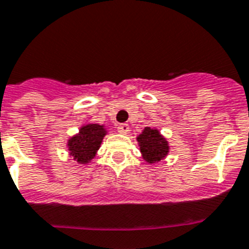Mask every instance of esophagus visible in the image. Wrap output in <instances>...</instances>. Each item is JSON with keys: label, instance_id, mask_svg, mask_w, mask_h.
Instances as JSON below:
<instances>
[{"label": "esophagus", "instance_id": "esophagus-1", "mask_svg": "<svg viewBox=\"0 0 249 249\" xmlns=\"http://www.w3.org/2000/svg\"><path fill=\"white\" fill-rule=\"evenodd\" d=\"M118 131L121 134H128L129 131V125L128 124H120L118 126Z\"/></svg>", "mask_w": 249, "mask_h": 249}]
</instances>
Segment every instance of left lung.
Returning <instances> with one entry per match:
<instances>
[{
    "label": "left lung",
    "mask_w": 249,
    "mask_h": 249,
    "mask_svg": "<svg viewBox=\"0 0 249 249\" xmlns=\"http://www.w3.org/2000/svg\"><path fill=\"white\" fill-rule=\"evenodd\" d=\"M142 156L148 163H156L168 154V143L157 129L145 128L137 138Z\"/></svg>",
    "instance_id": "left-lung-1"
}]
</instances>
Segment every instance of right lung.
<instances>
[{
	"label": "right lung",
	"mask_w": 249,
	"mask_h": 249,
	"mask_svg": "<svg viewBox=\"0 0 249 249\" xmlns=\"http://www.w3.org/2000/svg\"><path fill=\"white\" fill-rule=\"evenodd\" d=\"M106 135L104 125L87 124L79 129V133L68 141V149L71 156L78 163H89L96 156L101 142Z\"/></svg>",
	"instance_id": "right-lung-1"
}]
</instances>
